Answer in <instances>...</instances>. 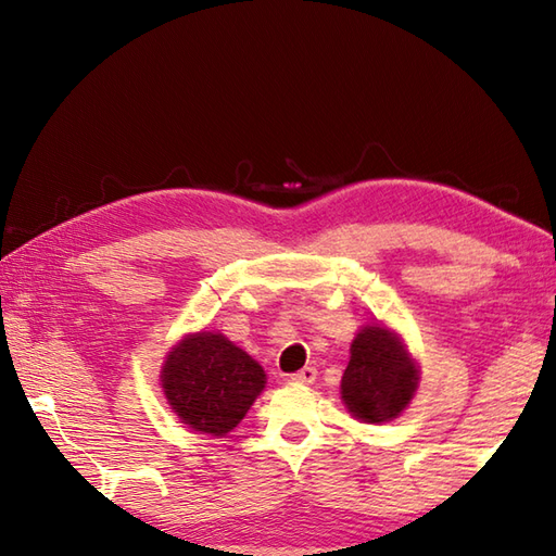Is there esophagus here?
<instances>
[{"instance_id": "obj_1", "label": "esophagus", "mask_w": 556, "mask_h": 556, "mask_svg": "<svg viewBox=\"0 0 556 556\" xmlns=\"http://www.w3.org/2000/svg\"><path fill=\"white\" fill-rule=\"evenodd\" d=\"M315 377H317V370H315V368H303V370H299V372H293L291 380L296 382V384H313Z\"/></svg>"}]
</instances>
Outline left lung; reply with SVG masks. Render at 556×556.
<instances>
[{"label": "left lung", "instance_id": "obj_1", "mask_svg": "<svg viewBox=\"0 0 556 556\" xmlns=\"http://www.w3.org/2000/svg\"><path fill=\"white\" fill-rule=\"evenodd\" d=\"M418 387V370L401 341L384 327H365L353 339L341 377V399L365 422L396 418Z\"/></svg>", "mask_w": 556, "mask_h": 556}]
</instances>
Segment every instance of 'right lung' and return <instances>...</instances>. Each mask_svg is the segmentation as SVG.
Returning <instances> with one entry per match:
<instances>
[{
    "mask_svg": "<svg viewBox=\"0 0 556 556\" xmlns=\"http://www.w3.org/2000/svg\"><path fill=\"white\" fill-rule=\"evenodd\" d=\"M162 387L176 416L203 434H227L263 392L265 372L222 334L186 337L164 363Z\"/></svg>",
    "mask_w": 556,
    "mask_h": 556,
    "instance_id": "add662e5",
    "label": "right lung"
}]
</instances>
